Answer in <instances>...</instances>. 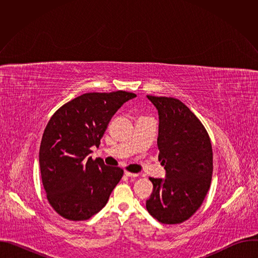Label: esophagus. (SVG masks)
Returning <instances> with one entry per match:
<instances>
[{"label":"esophagus","mask_w":258,"mask_h":258,"mask_svg":"<svg viewBox=\"0 0 258 258\" xmlns=\"http://www.w3.org/2000/svg\"><path fill=\"white\" fill-rule=\"evenodd\" d=\"M124 174H125L126 176H131V177H136V176L139 175L138 173H134V172H130V171H125Z\"/></svg>","instance_id":"obj_1"}]
</instances>
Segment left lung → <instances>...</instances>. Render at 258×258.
<instances>
[{"label": "left lung", "mask_w": 258, "mask_h": 258, "mask_svg": "<svg viewBox=\"0 0 258 258\" xmlns=\"http://www.w3.org/2000/svg\"><path fill=\"white\" fill-rule=\"evenodd\" d=\"M147 97L158 110V159L166 177H149L153 191L146 208L162 224H181L199 209L210 188V138L199 118L179 100Z\"/></svg>", "instance_id": "obj_1"}]
</instances>
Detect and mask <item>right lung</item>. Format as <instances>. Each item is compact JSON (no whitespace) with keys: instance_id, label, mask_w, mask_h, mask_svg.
I'll return each instance as SVG.
<instances>
[{"instance_id":"add662e5","label":"right lung","mask_w":258,"mask_h":258,"mask_svg":"<svg viewBox=\"0 0 258 258\" xmlns=\"http://www.w3.org/2000/svg\"><path fill=\"white\" fill-rule=\"evenodd\" d=\"M135 97L124 91L87 93L49 120L40 146L41 176L50 205L62 217L86 220L106 205L123 170L88 155L121 105Z\"/></svg>"}]
</instances>
